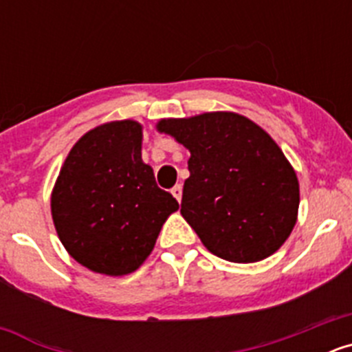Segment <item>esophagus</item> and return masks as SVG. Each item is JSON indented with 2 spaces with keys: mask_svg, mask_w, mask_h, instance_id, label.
<instances>
[{
  "mask_svg": "<svg viewBox=\"0 0 352 352\" xmlns=\"http://www.w3.org/2000/svg\"><path fill=\"white\" fill-rule=\"evenodd\" d=\"M170 194L174 195V197H176V201H178V203H182V195H183V186L182 185H176L173 188V190H170Z\"/></svg>",
  "mask_w": 352,
  "mask_h": 352,
  "instance_id": "obj_1",
  "label": "esophagus"
}]
</instances>
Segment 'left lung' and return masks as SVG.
I'll list each match as a JSON object with an SVG mask.
<instances>
[{
	"label": "left lung",
	"instance_id": "8db88e82",
	"mask_svg": "<svg viewBox=\"0 0 352 352\" xmlns=\"http://www.w3.org/2000/svg\"><path fill=\"white\" fill-rule=\"evenodd\" d=\"M190 151L182 214L204 247L231 263H257L284 245L298 219L300 183L275 141L236 113L160 120Z\"/></svg>",
	"mask_w": 352,
	"mask_h": 352
}]
</instances>
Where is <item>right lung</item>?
Segmentation results:
<instances>
[{"label":"right lung","mask_w":352,"mask_h":352,"mask_svg":"<svg viewBox=\"0 0 352 352\" xmlns=\"http://www.w3.org/2000/svg\"><path fill=\"white\" fill-rule=\"evenodd\" d=\"M142 126L104 123L70 149L51 195L56 232L74 259L95 273L135 272L151 254L178 201L158 188L141 158Z\"/></svg>","instance_id":"right-lung-1"}]
</instances>
